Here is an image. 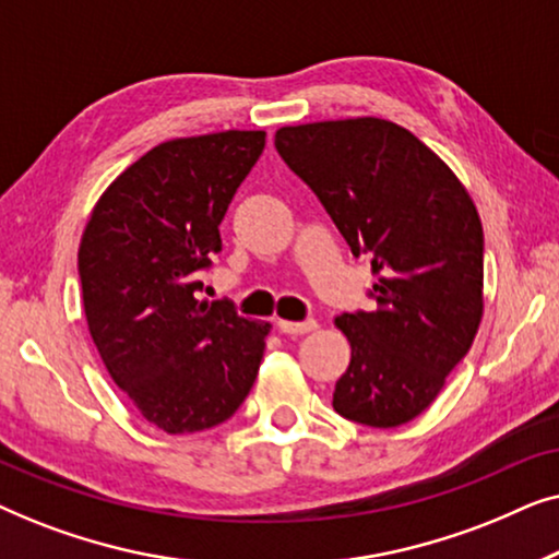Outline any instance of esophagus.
<instances>
[{
    "label": "esophagus",
    "mask_w": 559,
    "mask_h": 559,
    "mask_svg": "<svg viewBox=\"0 0 559 559\" xmlns=\"http://www.w3.org/2000/svg\"><path fill=\"white\" fill-rule=\"evenodd\" d=\"M277 328H280L282 333H287V335H302V333L316 331L318 323L312 318L300 320V323H295V320H277Z\"/></svg>",
    "instance_id": "esophagus-1"
}]
</instances>
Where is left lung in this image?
<instances>
[{
    "instance_id": "obj_1",
    "label": "left lung",
    "mask_w": 559,
    "mask_h": 559,
    "mask_svg": "<svg viewBox=\"0 0 559 559\" xmlns=\"http://www.w3.org/2000/svg\"><path fill=\"white\" fill-rule=\"evenodd\" d=\"M274 147L333 218L350 254L371 257L373 310L343 312L350 364L333 409L396 427L440 394L484 312V228L453 170L386 119L282 127Z\"/></svg>"
}]
</instances>
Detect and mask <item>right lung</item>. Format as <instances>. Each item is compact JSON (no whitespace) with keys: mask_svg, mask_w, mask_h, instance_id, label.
Instances as JSON below:
<instances>
[{"mask_svg":"<svg viewBox=\"0 0 559 559\" xmlns=\"http://www.w3.org/2000/svg\"><path fill=\"white\" fill-rule=\"evenodd\" d=\"M264 136L231 129L157 144L106 188L83 231L91 338L142 417L170 435L226 423L262 364L270 323L195 293Z\"/></svg>","mask_w":559,"mask_h":559,"instance_id":"right-lung-1","label":"right lung"}]
</instances>
